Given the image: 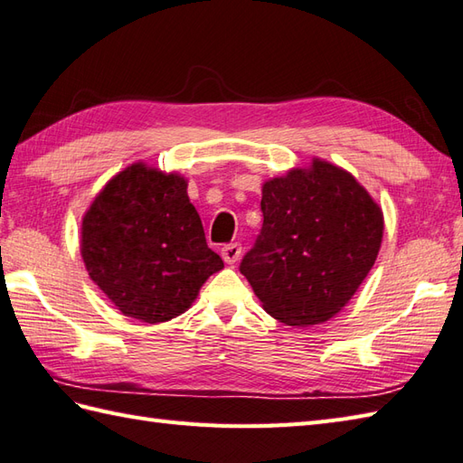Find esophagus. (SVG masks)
Masks as SVG:
<instances>
[{
  "mask_svg": "<svg viewBox=\"0 0 463 463\" xmlns=\"http://www.w3.org/2000/svg\"><path fill=\"white\" fill-rule=\"evenodd\" d=\"M242 254V246L239 242H231V244H224L221 249V256L222 260L227 264H236V260H239Z\"/></svg>",
  "mask_w": 463,
  "mask_h": 463,
  "instance_id": "34e87169",
  "label": "esophagus"
}]
</instances>
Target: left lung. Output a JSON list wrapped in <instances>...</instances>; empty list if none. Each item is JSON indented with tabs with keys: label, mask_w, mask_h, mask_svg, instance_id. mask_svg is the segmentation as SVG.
Segmentation results:
<instances>
[{
	"label": "left lung",
	"mask_w": 463,
	"mask_h": 463,
	"mask_svg": "<svg viewBox=\"0 0 463 463\" xmlns=\"http://www.w3.org/2000/svg\"><path fill=\"white\" fill-rule=\"evenodd\" d=\"M260 209L262 229L241 274L282 324H324L377 260L383 211L351 174L319 159L266 181Z\"/></svg>",
	"instance_id": "obj_1"
}]
</instances>
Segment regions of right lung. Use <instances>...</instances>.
Returning a JSON list of instances; mask_svg holds the SVG:
<instances>
[{"label": "right lung", "instance_id": "1", "mask_svg": "<svg viewBox=\"0 0 463 463\" xmlns=\"http://www.w3.org/2000/svg\"><path fill=\"white\" fill-rule=\"evenodd\" d=\"M82 260L124 316L159 324L183 314L222 268L187 181L136 164L118 174L82 219Z\"/></svg>", "mask_w": 463, "mask_h": 463}]
</instances>
